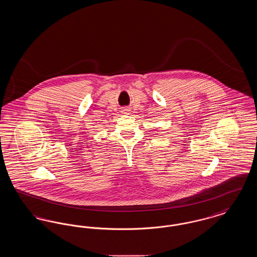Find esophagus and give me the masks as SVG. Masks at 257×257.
Here are the masks:
<instances>
[{"label": "esophagus", "instance_id": "obj_1", "mask_svg": "<svg viewBox=\"0 0 257 257\" xmlns=\"http://www.w3.org/2000/svg\"><path fill=\"white\" fill-rule=\"evenodd\" d=\"M128 109H124V110H123V112H125V113H126V112H128Z\"/></svg>", "mask_w": 257, "mask_h": 257}]
</instances>
